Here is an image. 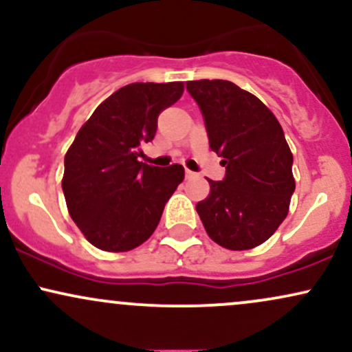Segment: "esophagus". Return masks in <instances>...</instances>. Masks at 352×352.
<instances>
[{
	"instance_id": "1",
	"label": "esophagus",
	"mask_w": 352,
	"mask_h": 352,
	"mask_svg": "<svg viewBox=\"0 0 352 352\" xmlns=\"http://www.w3.org/2000/svg\"><path fill=\"white\" fill-rule=\"evenodd\" d=\"M195 177H199V173L192 172V170H185V179L190 180V179H195Z\"/></svg>"
}]
</instances>
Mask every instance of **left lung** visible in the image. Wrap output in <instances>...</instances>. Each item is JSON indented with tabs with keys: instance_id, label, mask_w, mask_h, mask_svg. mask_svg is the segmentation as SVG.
<instances>
[{
	"instance_id": "8db88e82",
	"label": "left lung",
	"mask_w": 352,
	"mask_h": 352,
	"mask_svg": "<svg viewBox=\"0 0 352 352\" xmlns=\"http://www.w3.org/2000/svg\"><path fill=\"white\" fill-rule=\"evenodd\" d=\"M187 91L225 167L223 180H208L210 195L197 204L201 223L223 248H254L280 227L294 192L285 132L256 96L230 80H188Z\"/></svg>"
}]
</instances>
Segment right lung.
Masks as SVG:
<instances>
[{"label": "right lung", "mask_w": 352, "mask_h": 352, "mask_svg": "<svg viewBox=\"0 0 352 352\" xmlns=\"http://www.w3.org/2000/svg\"><path fill=\"white\" fill-rule=\"evenodd\" d=\"M184 94L182 82H134L92 112L64 157L63 192L74 223L104 252H129L159 225L185 172L179 164L137 160L152 142L157 119Z\"/></svg>", "instance_id": "add662e5"}]
</instances>
